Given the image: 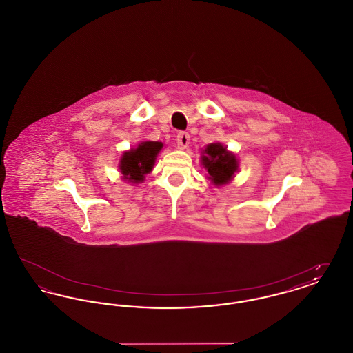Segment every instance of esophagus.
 <instances>
[{
	"mask_svg": "<svg viewBox=\"0 0 353 353\" xmlns=\"http://www.w3.org/2000/svg\"><path fill=\"white\" fill-rule=\"evenodd\" d=\"M189 140H190V136H189L188 132H184V131L179 132V134H177V137H176L177 145H179L180 148H186V147H188V144H189Z\"/></svg>",
	"mask_w": 353,
	"mask_h": 353,
	"instance_id": "esophagus-1",
	"label": "esophagus"
}]
</instances>
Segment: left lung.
Segmentation results:
<instances>
[{
  "mask_svg": "<svg viewBox=\"0 0 353 353\" xmlns=\"http://www.w3.org/2000/svg\"><path fill=\"white\" fill-rule=\"evenodd\" d=\"M202 165L209 173V180L217 186L229 183L234 177L235 170L238 168L234 154L216 143L209 144L205 148Z\"/></svg>",
  "mask_w": 353,
  "mask_h": 353,
  "instance_id": "8db88e82",
  "label": "left lung"
}]
</instances>
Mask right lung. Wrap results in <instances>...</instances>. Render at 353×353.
<instances>
[{
    "label": "right lung",
    "mask_w": 353,
    "mask_h": 353,
    "mask_svg": "<svg viewBox=\"0 0 353 353\" xmlns=\"http://www.w3.org/2000/svg\"><path fill=\"white\" fill-rule=\"evenodd\" d=\"M163 148L159 141H144L136 150L125 152L120 160V172L131 183L139 184L153 168L157 153Z\"/></svg>",
    "instance_id": "right-lung-1"
}]
</instances>
